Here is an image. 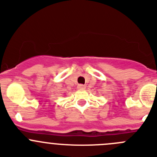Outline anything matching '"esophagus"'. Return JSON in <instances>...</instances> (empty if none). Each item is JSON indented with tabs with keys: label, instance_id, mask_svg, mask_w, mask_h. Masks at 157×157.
Wrapping results in <instances>:
<instances>
[{
	"label": "esophagus",
	"instance_id": "34e87169",
	"mask_svg": "<svg viewBox=\"0 0 157 157\" xmlns=\"http://www.w3.org/2000/svg\"><path fill=\"white\" fill-rule=\"evenodd\" d=\"M77 88H78V90H85V89H86V86L82 85V84H79V85H78Z\"/></svg>",
	"mask_w": 157,
	"mask_h": 157
}]
</instances>
